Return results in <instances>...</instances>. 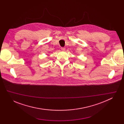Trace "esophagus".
Here are the masks:
<instances>
[{"label": "esophagus", "mask_w": 124, "mask_h": 124, "mask_svg": "<svg viewBox=\"0 0 124 124\" xmlns=\"http://www.w3.org/2000/svg\"><path fill=\"white\" fill-rule=\"evenodd\" d=\"M61 49L62 51H65V47H61Z\"/></svg>", "instance_id": "1"}]
</instances>
